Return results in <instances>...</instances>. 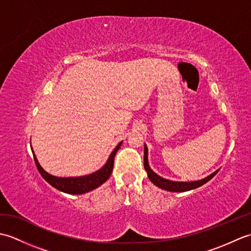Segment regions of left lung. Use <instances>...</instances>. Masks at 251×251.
Listing matches in <instances>:
<instances>
[{
  "label": "left lung",
  "instance_id": "left-lung-1",
  "mask_svg": "<svg viewBox=\"0 0 251 251\" xmlns=\"http://www.w3.org/2000/svg\"><path fill=\"white\" fill-rule=\"evenodd\" d=\"M145 169L147 170L149 179L151 180V182L153 184H155L156 186H158V188H161L163 190L170 191V192H185V191H190V190L199 188V186L208 182V181H209L211 178H214L215 175L218 173V170H217V172L211 174L210 176H208V177H206L205 179H201L199 181H192V182H177V181L164 179L154 173L153 170L150 168V166H149L147 146H145Z\"/></svg>",
  "mask_w": 251,
  "mask_h": 251
}]
</instances>
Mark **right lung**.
I'll use <instances>...</instances> for the list:
<instances>
[{
	"label": "right lung",
	"mask_w": 251,
	"mask_h": 251,
	"mask_svg": "<svg viewBox=\"0 0 251 251\" xmlns=\"http://www.w3.org/2000/svg\"><path fill=\"white\" fill-rule=\"evenodd\" d=\"M121 145L122 142H120L119 145H117V147L114 149V151L111 153L108 162H106L104 166L101 169H99L98 172L88 176H84V177H77V178H58V177H54V176H51L50 174H47L45 170L40 166V164L37 162L33 151H32V153H33L34 162H35L37 170H39V173L41 174L42 177H43L51 186H54V188H56L57 190L65 192V193H68V194H83L96 188H98V186H100L110 178L112 170H113L114 156L117 150L120 149Z\"/></svg>",
	"instance_id": "right-lung-1"
}]
</instances>
